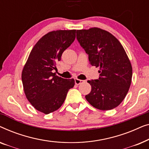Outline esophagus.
<instances>
[{
    "label": "esophagus",
    "mask_w": 149,
    "mask_h": 149,
    "mask_svg": "<svg viewBox=\"0 0 149 149\" xmlns=\"http://www.w3.org/2000/svg\"><path fill=\"white\" fill-rule=\"evenodd\" d=\"M74 82H75V84H76V85H79V84H81V83H83V82H84V81L80 80V79H74Z\"/></svg>",
    "instance_id": "34e87169"
}]
</instances>
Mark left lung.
Wrapping results in <instances>:
<instances>
[{
  "instance_id": "8db88e82",
  "label": "left lung",
  "mask_w": 149,
  "mask_h": 149,
  "mask_svg": "<svg viewBox=\"0 0 149 149\" xmlns=\"http://www.w3.org/2000/svg\"><path fill=\"white\" fill-rule=\"evenodd\" d=\"M77 38L91 66L100 67L99 79L87 81L91 90L85 98L97 109H115L125 97L132 83V64L123 47L113 34L99 28L78 30Z\"/></svg>"
}]
</instances>
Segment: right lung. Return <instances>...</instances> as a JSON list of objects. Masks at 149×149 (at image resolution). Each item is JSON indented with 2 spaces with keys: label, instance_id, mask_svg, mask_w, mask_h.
I'll return each instance as SVG.
<instances>
[{
  "label": "right lung",
  "instance_id": "add662e5",
  "mask_svg": "<svg viewBox=\"0 0 149 149\" xmlns=\"http://www.w3.org/2000/svg\"><path fill=\"white\" fill-rule=\"evenodd\" d=\"M76 30H56L45 34L32 48L22 72L26 98L34 109L49 114L60 109L74 79L57 76V63L74 42Z\"/></svg>",
  "mask_w": 149,
  "mask_h": 149
}]
</instances>
